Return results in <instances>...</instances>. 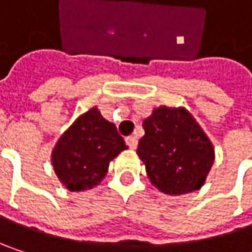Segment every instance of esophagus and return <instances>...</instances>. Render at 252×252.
I'll use <instances>...</instances> for the list:
<instances>
[{
  "instance_id": "1",
  "label": "esophagus",
  "mask_w": 252,
  "mask_h": 252,
  "mask_svg": "<svg viewBox=\"0 0 252 252\" xmlns=\"http://www.w3.org/2000/svg\"><path fill=\"white\" fill-rule=\"evenodd\" d=\"M126 143L129 149H135V147H137V144H138V140H137V137H135V135H129V137H126Z\"/></svg>"
}]
</instances>
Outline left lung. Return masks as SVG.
Instances as JSON below:
<instances>
[{"label": "left lung", "instance_id": "left-lung-1", "mask_svg": "<svg viewBox=\"0 0 252 252\" xmlns=\"http://www.w3.org/2000/svg\"><path fill=\"white\" fill-rule=\"evenodd\" d=\"M143 128L137 155L152 184L172 195L198 189L213 165L215 150L195 120L182 108L160 106Z\"/></svg>", "mask_w": 252, "mask_h": 252}]
</instances>
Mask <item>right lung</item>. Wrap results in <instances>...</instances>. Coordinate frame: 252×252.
Returning a JSON list of instances; mask_svg holds the SVG:
<instances>
[{
  "label": "right lung",
  "instance_id": "right-lung-1",
  "mask_svg": "<svg viewBox=\"0 0 252 252\" xmlns=\"http://www.w3.org/2000/svg\"><path fill=\"white\" fill-rule=\"evenodd\" d=\"M126 149L117 126L93 108L61 135L52 152V165L70 191H84L103 179L109 162Z\"/></svg>",
  "mask_w": 252,
  "mask_h": 252
}]
</instances>
